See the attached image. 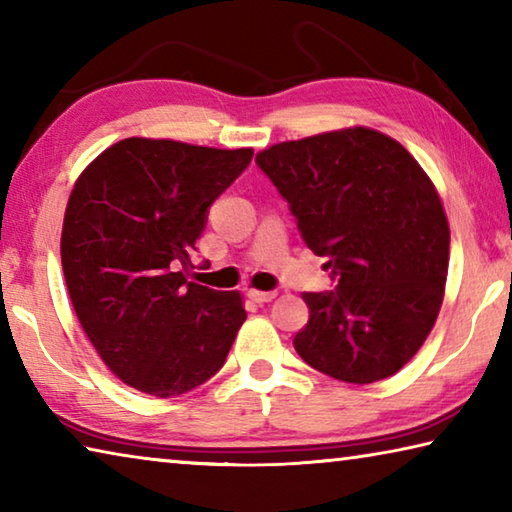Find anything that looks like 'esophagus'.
<instances>
[{"mask_svg":"<svg viewBox=\"0 0 512 512\" xmlns=\"http://www.w3.org/2000/svg\"><path fill=\"white\" fill-rule=\"evenodd\" d=\"M277 296L275 291H259V289H250L248 291V298L253 302H259V305H264V302H271Z\"/></svg>","mask_w":512,"mask_h":512,"instance_id":"obj_1","label":"esophagus"}]
</instances>
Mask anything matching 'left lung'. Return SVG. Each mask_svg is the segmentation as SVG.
Here are the masks:
<instances>
[{
	"instance_id": "1",
	"label": "left lung",
	"mask_w": 512,
	"mask_h": 512,
	"mask_svg": "<svg viewBox=\"0 0 512 512\" xmlns=\"http://www.w3.org/2000/svg\"><path fill=\"white\" fill-rule=\"evenodd\" d=\"M255 160L339 280L302 296L311 316L296 352L348 384L395 375L445 298L449 223L436 185L400 142L366 126L273 144Z\"/></svg>"
}]
</instances>
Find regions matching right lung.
Masks as SVG:
<instances>
[{"label":"right lung","instance_id":"add662e5","mask_svg":"<svg viewBox=\"0 0 512 512\" xmlns=\"http://www.w3.org/2000/svg\"><path fill=\"white\" fill-rule=\"evenodd\" d=\"M253 149L126 137L76 178L60 259L76 318L126 386L183 395L219 372L246 320L239 291L187 280L207 207Z\"/></svg>","mask_w":512,"mask_h":512}]
</instances>
